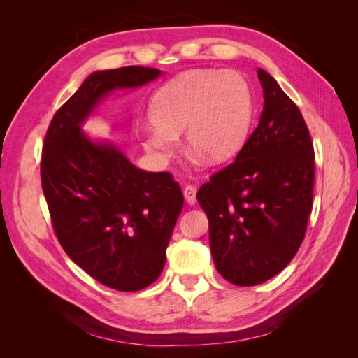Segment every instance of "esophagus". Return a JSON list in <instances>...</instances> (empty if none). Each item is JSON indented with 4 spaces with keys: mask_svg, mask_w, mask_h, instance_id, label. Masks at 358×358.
Wrapping results in <instances>:
<instances>
[{
    "mask_svg": "<svg viewBox=\"0 0 358 358\" xmlns=\"http://www.w3.org/2000/svg\"><path fill=\"white\" fill-rule=\"evenodd\" d=\"M183 195H185V199H186L187 204H191V206H194V204L196 203V187H195V186L187 185V186L185 187Z\"/></svg>",
    "mask_w": 358,
    "mask_h": 358,
    "instance_id": "esophagus-1",
    "label": "esophagus"
}]
</instances>
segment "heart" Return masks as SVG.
<instances>
[{
	"mask_svg": "<svg viewBox=\"0 0 358 358\" xmlns=\"http://www.w3.org/2000/svg\"><path fill=\"white\" fill-rule=\"evenodd\" d=\"M252 101L246 80L234 71L194 69L167 81L152 98L143 146L167 162L183 132L187 148L209 163H222L241 146L248 134Z\"/></svg>",
	"mask_w": 358,
	"mask_h": 358,
	"instance_id": "1",
	"label": "heart"
}]
</instances>
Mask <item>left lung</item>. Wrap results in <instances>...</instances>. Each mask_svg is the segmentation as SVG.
Listing matches in <instances>:
<instances>
[{"label": "left lung", "instance_id": "obj_1", "mask_svg": "<svg viewBox=\"0 0 358 358\" xmlns=\"http://www.w3.org/2000/svg\"><path fill=\"white\" fill-rule=\"evenodd\" d=\"M263 112L235 162L204 183L196 200L209 220L217 271L255 286L283 271L305 238L314 195V146L299 108L275 78L257 71Z\"/></svg>", "mask_w": 358, "mask_h": 358}]
</instances>
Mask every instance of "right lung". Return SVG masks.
Returning <instances> with one entry per match:
<instances>
[{"mask_svg": "<svg viewBox=\"0 0 358 358\" xmlns=\"http://www.w3.org/2000/svg\"><path fill=\"white\" fill-rule=\"evenodd\" d=\"M162 73L141 66L90 73L53 115L43 144L41 185L59 245L90 277L123 292L159 277L185 199L169 172L140 169L81 126L109 94Z\"/></svg>", "mask_w": 358, "mask_h": 358, "instance_id": "right-lung-1", "label": "right lung"}]
</instances>
